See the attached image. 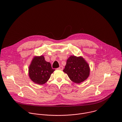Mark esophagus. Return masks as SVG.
Returning a JSON list of instances; mask_svg holds the SVG:
<instances>
[{"instance_id":"esophagus-1","label":"esophagus","mask_w":122,"mask_h":122,"mask_svg":"<svg viewBox=\"0 0 122 122\" xmlns=\"http://www.w3.org/2000/svg\"><path fill=\"white\" fill-rule=\"evenodd\" d=\"M57 69H58V70H60V71H62L63 69V66H59V67H58V68H57Z\"/></svg>"}]
</instances>
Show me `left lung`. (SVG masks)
Segmentation results:
<instances>
[{
	"label": "left lung",
	"mask_w": 122,
	"mask_h": 122,
	"mask_svg": "<svg viewBox=\"0 0 122 122\" xmlns=\"http://www.w3.org/2000/svg\"><path fill=\"white\" fill-rule=\"evenodd\" d=\"M63 71L71 81L80 83L88 78L90 69L87 62L82 56H71L66 61Z\"/></svg>",
	"instance_id": "1"
}]
</instances>
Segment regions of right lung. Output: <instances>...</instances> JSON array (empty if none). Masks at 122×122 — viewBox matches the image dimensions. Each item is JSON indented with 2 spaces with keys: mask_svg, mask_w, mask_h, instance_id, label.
Returning a JSON list of instances; mask_svg holds the SVG:
<instances>
[{
  "mask_svg": "<svg viewBox=\"0 0 122 122\" xmlns=\"http://www.w3.org/2000/svg\"><path fill=\"white\" fill-rule=\"evenodd\" d=\"M55 69L51 63L45 60L43 56H35L29 66L28 74L32 81L40 85L45 83Z\"/></svg>",
  "mask_w": 122,
  "mask_h": 122,
  "instance_id": "add662e5",
  "label": "right lung"
}]
</instances>
